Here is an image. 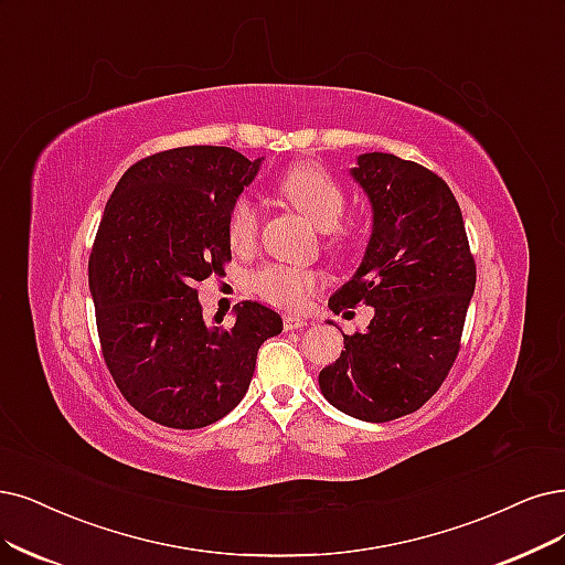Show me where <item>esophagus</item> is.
Wrapping results in <instances>:
<instances>
[{"label":"esophagus","instance_id":"34e87169","mask_svg":"<svg viewBox=\"0 0 565 565\" xmlns=\"http://www.w3.org/2000/svg\"><path fill=\"white\" fill-rule=\"evenodd\" d=\"M305 326H307V321L300 319V317H294V315L284 317V328H286V330H302Z\"/></svg>","mask_w":565,"mask_h":565}]
</instances>
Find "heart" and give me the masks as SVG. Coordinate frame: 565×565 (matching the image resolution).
Here are the masks:
<instances>
[{
	"label": "heart",
	"mask_w": 565,
	"mask_h": 565,
	"mask_svg": "<svg viewBox=\"0 0 565 565\" xmlns=\"http://www.w3.org/2000/svg\"><path fill=\"white\" fill-rule=\"evenodd\" d=\"M279 193L286 202L294 204L311 223L328 233V246L342 248L344 239L338 225L347 212V191L342 183L328 174L319 164H296L279 179ZM260 204L239 195L227 212V242L239 254L256 246L260 235ZM321 286V275L311 267L267 263L250 275V288L256 294L284 309H298Z\"/></svg>",
	"instance_id": "b5f03b06"
}]
</instances>
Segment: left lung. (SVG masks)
Instances as JSON below:
<instances>
[{
    "label": "left lung",
    "instance_id": "left-lung-1",
    "mask_svg": "<svg viewBox=\"0 0 565 565\" xmlns=\"http://www.w3.org/2000/svg\"><path fill=\"white\" fill-rule=\"evenodd\" d=\"M372 202L365 258L328 307L370 305L365 332L344 335L323 367L326 401L361 422L412 414L443 386L461 349L477 267L451 188L428 167L393 153H365L351 170Z\"/></svg>",
    "mask_w": 565,
    "mask_h": 565
}]
</instances>
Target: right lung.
<instances>
[{
    "label": "right lung",
    "instance_id": "1",
    "mask_svg": "<svg viewBox=\"0 0 565 565\" xmlns=\"http://www.w3.org/2000/svg\"><path fill=\"white\" fill-rule=\"evenodd\" d=\"M258 167L227 146H179L135 162L104 209L88 260L102 356L122 398L160 426L233 412L260 344L284 328L254 300L235 323L209 326L198 302V281L233 260L227 212Z\"/></svg>",
    "mask_w": 565,
    "mask_h": 565
}]
</instances>
